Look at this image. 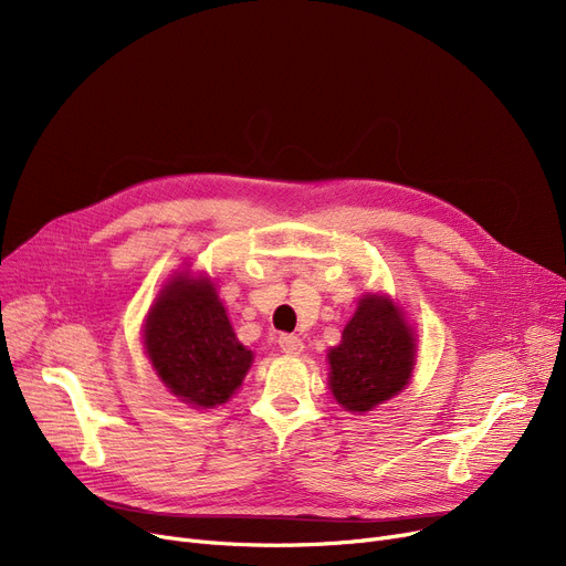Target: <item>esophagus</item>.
I'll use <instances>...</instances> for the list:
<instances>
[{
	"instance_id": "obj_1",
	"label": "esophagus",
	"mask_w": 566,
	"mask_h": 566,
	"mask_svg": "<svg viewBox=\"0 0 566 566\" xmlns=\"http://www.w3.org/2000/svg\"><path fill=\"white\" fill-rule=\"evenodd\" d=\"M280 348L289 355H298V353H303L305 344H303L301 337H295V335H282L280 337Z\"/></svg>"
}]
</instances>
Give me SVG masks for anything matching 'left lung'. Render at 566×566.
<instances>
[{
  "label": "left lung",
  "mask_w": 566,
  "mask_h": 566,
  "mask_svg": "<svg viewBox=\"0 0 566 566\" xmlns=\"http://www.w3.org/2000/svg\"><path fill=\"white\" fill-rule=\"evenodd\" d=\"M331 390L348 412H367L399 395L415 365V333L401 310L367 293L346 323L342 344L328 350Z\"/></svg>",
  "instance_id": "8db88e82"
}]
</instances>
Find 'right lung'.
Segmentation results:
<instances>
[{
	"mask_svg": "<svg viewBox=\"0 0 566 566\" xmlns=\"http://www.w3.org/2000/svg\"><path fill=\"white\" fill-rule=\"evenodd\" d=\"M144 348L165 388L192 408L227 403L243 382L252 350L238 342L208 277H171L144 323Z\"/></svg>",
	"mask_w": 566,
	"mask_h": 566,
	"instance_id": "obj_1",
	"label": "right lung"
}]
</instances>
